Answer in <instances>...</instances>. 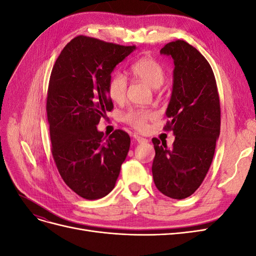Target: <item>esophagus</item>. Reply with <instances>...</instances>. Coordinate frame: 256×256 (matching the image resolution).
Masks as SVG:
<instances>
[{
	"label": "esophagus",
	"instance_id": "1",
	"mask_svg": "<svg viewBox=\"0 0 256 256\" xmlns=\"http://www.w3.org/2000/svg\"><path fill=\"white\" fill-rule=\"evenodd\" d=\"M134 140L138 143V144H144L147 142L146 138H142V136H134Z\"/></svg>",
	"mask_w": 256,
	"mask_h": 256
}]
</instances>
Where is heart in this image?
I'll return each instance as SVG.
<instances>
[{
    "label": "heart",
    "instance_id": "1",
    "mask_svg": "<svg viewBox=\"0 0 256 256\" xmlns=\"http://www.w3.org/2000/svg\"><path fill=\"white\" fill-rule=\"evenodd\" d=\"M130 74L134 78L144 82L150 88L156 90L164 84L166 78L164 68L157 60L150 56H144L136 60L130 65ZM128 81L126 76L118 72L112 74L109 84H108V94L112 102L122 104L126 98ZM154 116V112L140 108H132L122 114V118L134 128L141 129L145 126V122L152 120Z\"/></svg>",
    "mask_w": 256,
    "mask_h": 256
}]
</instances>
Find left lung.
<instances>
[{
	"label": "left lung",
	"instance_id": "left-lung-1",
	"mask_svg": "<svg viewBox=\"0 0 256 256\" xmlns=\"http://www.w3.org/2000/svg\"><path fill=\"white\" fill-rule=\"evenodd\" d=\"M160 53L174 63L166 130L173 131L175 141L168 148L152 138L156 156L152 171L161 193L182 200L196 192L210 168L220 136V100L212 69L193 46L176 40Z\"/></svg>",
	"mask_w": 256,
	"mask_h": 256
}]
</instances>
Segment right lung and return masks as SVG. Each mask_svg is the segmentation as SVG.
<instances>
[{"label":"right lung","mask_w":256,"mask_h":256,"mask_svg":"<svg viewBox=\"0 0 256 256\" xmlns=\"http://www.w3.org/2000/svg\"><path fill=\"white\" fill-rule=\"evenodd\" d=\"M136 49L78 36L52 68L47 98L52 156L65 184L83 198L109 194L129 152L127 132L118 129L106 138L97 125L113 109L108 94L112 72Z\"/></svg>","instance_id":"add662e5"}]
</instances>
